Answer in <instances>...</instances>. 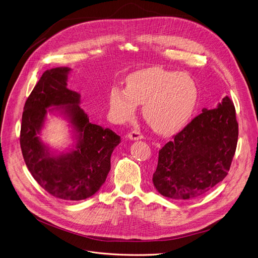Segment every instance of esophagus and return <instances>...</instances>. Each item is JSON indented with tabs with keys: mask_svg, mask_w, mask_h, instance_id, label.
I'll use <instances>...</instances> for the list:
<instances>
[{
	"mask_svg": "<svg viewBox=\"0 0 258 258\" xmlns=\"http://www.w3.org/2000/svg\"><path fill=\"white\" fill-rule=\"evenodd\" d=\"M127 138L132 141H138V140H142L144 138V136L139 131H133V132L127 134Z\"/></svg>",
	"mask_w": 258,
	"mask_h": 258,
	"instance_id": "1",
	"label": "esophagus"
}]
</instances>
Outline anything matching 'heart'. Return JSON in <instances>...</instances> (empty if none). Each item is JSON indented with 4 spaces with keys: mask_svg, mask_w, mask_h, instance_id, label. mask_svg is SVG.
<instances>
[{
    "mask_svg": "<svg viewBox=\"0 0 258 258\" xmlns=\"http://www.w3.org/2000/svg\"><path fill=\"white\" fill-rule=\"evenodd\" d=\"M197 100L198 89L190 76L158 67L132 73L125 81V90L114 87L109 94L110 110L115 119H131L137 104H143L145 120L160 134H172L185 125Z\"/></svg>",
    "mask_w": 258,
    "mask_h": 258,
    "instance_id": "heart-1",
    "label": "heart"
}]
</instances>
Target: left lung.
Here are the masks:
<instances>
[{
	"label": "left lung",
	"instance_id": "8db88e82",
	"mask_svg": "<svg viewBox=\"0 0 258 258\" xmlns=\"http://www.w3.org/2000/svg\"><path fill=\"white\" fill-rule=\"evenodd\" d=\"M238 134L235 106L228 96L214 109L203 108L159 150L154 187L171 199L204 195L227 176Z\"/></svg>",
	"mask_w": 258,
	"mask_h": 258
}]
</instances>
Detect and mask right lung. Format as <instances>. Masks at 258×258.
<instances>
[{
    "instance_id": "right-lung-1",
    "label": "right lung",
    "mask_w": 258,
    "mask_h": 258,
    "mask_svg": "<svg viewBox=\"0 0 258 258\" xmlns=\"http://www.w3.org/2000/svg\"><path fill=\"white\" fill-rule=\"evenodd\" d=\"M70 70H46L33 88L22 113L20 147L28 170L44 190L59 199L80 201L102 187L111 154L121 140L110 128L90 122L80 106L81 95L67 88ZM56 111L69 120L76 139L73 149L59 155L52 153L39 138L47 112Z\"/></svg>"
}]
</instances>
